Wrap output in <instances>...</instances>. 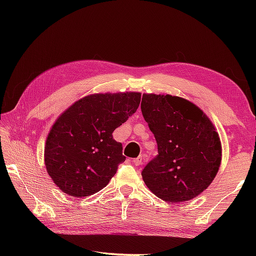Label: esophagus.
<instances>
[{"label": "esophagus", "instance_id": "34e87169", "mask_svg": "<svg viewBox=\"0 0 256 256\" xmlns=\"http://www.w3.org/2000/svg\"><path fill=\"white\" fill-rule=\"evenodd\" d=\"M132 162H133L134 164H136V166H140V164L144 162V160H142V157H138L136 159H133Z\"/></svg>", "mask_w": 256, "mask_h": 256}]
</instances>
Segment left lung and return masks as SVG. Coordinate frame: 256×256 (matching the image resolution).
<instances>
[{
  "label": "left lung",
  "mask_w": 256,
  "mask_h": 256,
  "mask_svg": "<svg viewBox=\"0 0 256 256\" xmlns=\"http://www.w3.org/2000/svg\"><path fill=\"white\" fill-rule=\"evenodd\" d=\"M141 112L158 146L141 172L146 185L167 202L198 196L222 162V144L210 120L194 104L170 94H144Z\"/></svg>",
  "instance_id": "obj_1"
}]
</instances>
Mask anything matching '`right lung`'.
Wrapping results in <instances>:
<instances>
[{
  "label": "right lung",
  "mask_w": 256,
  "mask_h": 256,
  "mask_svg": "<svg viewBox=\"0 0 256 256\" xmlns=\"http://www.w3.org/2000/svg\"><path fill=\"white\" fill-rule=\"evenodd\" d=\"M140 100L138 92L92 94L60 116L47 138L45 164L60 190L88 196L110 183L125 160L112 132L136 112Z\"/></svg>",
  "instance_id": "obj_1"
}]
</instances>
